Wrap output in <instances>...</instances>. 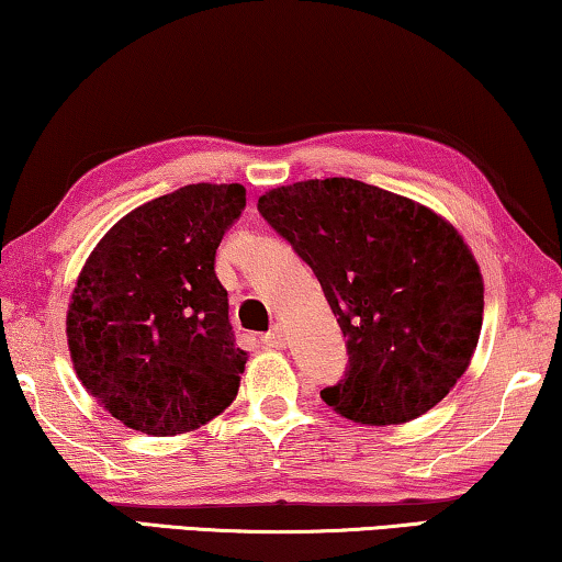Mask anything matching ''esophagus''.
Instances as JSON below:
<instances>
[{
    "mask_svg": "<svg viewBox=\"0 0 562 562\" xmlns=\"http://www.w3.org/2000/svg\"><path fill=\"white\" fill-rule=\"evenodd\" d=\"M262 342H265L267 348H274V350L284 348V342H288V335H284L282 325H274V328H272L270 333H265V335H262Z\"/></svg>",
    "mask_w": 562,
    "mask_h": 562,
    "instance_id": "34e87169",
    "label": "esophagus"
}]
</instances>
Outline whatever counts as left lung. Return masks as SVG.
Instances as JSON below:
<instances>
[{"label":"left lung","instance_id":"obj_1","mask_svg":"<svg viewBox=\"0 0 562 562\" xmlns=\"http://www.w3.org/2000/svg\"><path fill=\"white\" fill-rule=\"evenodd\" d=\"M257 212L315 272L346 338V373L321 391L325 404L386 426L454 389L480 340L484 284L451 224L356 179L272 189Z\"/></svg>","mask_w":562,"mask_h":562}]
</instances>
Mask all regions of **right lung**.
I'll return each mask as SVG.
<instances>
[{"mask_svg": "<svg viewBox=\"0 0 562 562\" xmlns=\"http://www.w3.org/2000/svg\"><path fill=\"white\" fill-rule=\"evenodd\" d=\"M245 206L241 183H189L125 214L82 267L67 307L72 366L128 429L173 437L237 396L247 353L214 257Z\"/></svg>", "mask_w": 562, "mask_h": 562, "instance_id": "1", "label": "right lung"}]
</instances>
